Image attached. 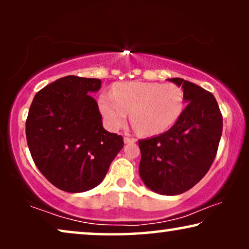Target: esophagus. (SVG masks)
I'll return each instance as SVG.
<instances>
[{
  "label": "esophagus",
  "mask_w": 249,
  "mask_h": 249,
  "mask_svg": "<svg viewBox=\"0 0 249 249\" xmlns=\"http://www.w3.org/2000/svg\"><path fill=\"white\" fill-rule=\"evenodd\" d=\"M124 141L125 144H129V142H135L136 139L135 138H131V137H128V136H125Z\"/></svg>",
  "instance_id": "1"
}]
</instances>
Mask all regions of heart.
Masks as SVG:
<instances>
[{"mask_svg":"<svg viewBox=\"0 0 249 249\" xmlns=\"http://www.w3.org/2000/svg\"><path fill=\"white\" fill-rule=\"evenodd\" d=\"M185 96L173 84L131 81L114 85L111 93L102 94L98 107L105 124L117 130L130 113L131 124L142 135L162 134L172 127L182 113Z\"/></svg>","mask_w":249,"mask_h":249,"instance_id":"obj_1","label":"heart"}]
</instances>
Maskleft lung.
<instances>
[{"label": "left lung", "mask_w": 249, "mask_h": 249, "mask_svg": "<svg viewBox=\"0 0 249 249\" xmlns=\"http://www.w3.org/2000/svg\"><path fill=\"white\" fill-rule=\"evenodd\" d=\"M187 107L168 131L139 139V175L146 186L161 195H179L199 182L215 159L222 135V114L212 93L181 78Z\"/></svg>", "instance_id": "1"}]
</instances>
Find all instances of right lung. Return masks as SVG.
<instances>
[{
	"mask_svg": "<svg viewBox=\"0 0 249 249\" xmlns=\"http://www.w3.org/2000/svg\"><path fill=\"white\" fill-rule=\"evenodd\" d=\"M96 78L67 76L35 95L26 120L30 154L42 175L61 190L83 193L104 179L124 138L105 130Z\"/></svg>",
	"mask_w": 249,
	"mask_h": 249,
	"instance_id": "right-lung-1",
	"label": "right lung"
}]
</instances>
